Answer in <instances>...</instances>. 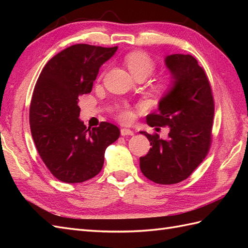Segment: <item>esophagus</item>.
Masks as SVG:
<instances>
[{"label": "esophagus", "instance_id": "esophagus-1", "mask_svg": "<svg viewBox=\"0 0 248 248\" xmlns=\"http://www.w3.org/2000/svg\"><path fill=\"white\" fill-rule=\"evenodd\" d=\"M120 133H121V135L123 136H129V135H133L134 134V132L132 130H130V129H127V128H123L120 130Z\"/></svg>", "mask_w": 248, "mask_h": 248}]
</instances>
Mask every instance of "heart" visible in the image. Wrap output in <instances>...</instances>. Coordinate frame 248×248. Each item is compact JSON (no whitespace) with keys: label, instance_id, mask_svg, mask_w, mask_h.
Segmentation results:
<instances>
[{"label":"heart","instance_id":"b5f03b06","mask_svg":"<svg viewBox=\"0 0 248 248\" xmlns=\"http://www.w3.org/2000/svg\"><path fill=\"white\" fill-rule=\"evenodd\" d=\"M124 62L129 68L130 72L136 78H144L145 80L146 78L151 76L155 69V61L151 59L150 55L143 51L130 52V53L124 56ZM168 86H170V82L168 81H162L156 85L157 88L161 89H165ZM130 117L131 114L129 112H124L120 115V118L123 120H127Z\"/></svg>","mask_w":248,"mask_h":248}]
</instances>
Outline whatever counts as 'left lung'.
<instances>
[{"label": "left lung", "mask_w": 248, "mask_h": 248, "mask_svg": "<svg viewBox=\"0 0 248 248\" xmlns=\"http://www.w3.org/2000/svg\"><path fill=\"white\" fill-rule=\"evenodd\" d=\"M170 85L157 112L147 116L150 127H170L167 140L140 131L152 146L140 157L144 176L159 184L181 182L203 161L211 144L214 102L211 86L197 60L189 54L165 57Z\"/></svg>", "instance_id": "obj_1"}]
</instances>
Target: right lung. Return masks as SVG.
<instances>
[{"instance_id": "obj_1", "label": "right lung", "mask_w": 248, "mask_h": 248, "mask_svg": "<svg viewBox=\"0 0 248 248\" xmlns=\"http://www.w3.org/2000/svg\"><path fill=\"white\" fill-rule=\"evenodd\" d=\"M117 49L68 46L46 62L37 80L30 108L31 136L41 160L62 182L80 183L97 176L105 149L119 138V129L107 121L87 129L78 118V104Z\"/></svg>"}]
</instances>
